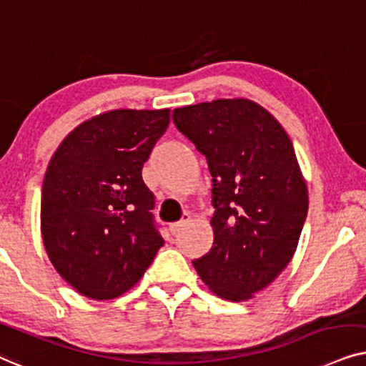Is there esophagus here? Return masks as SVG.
I'll use <instances>...</instances> for the list:
<instances>
[{
	"label": "esophagus",
	"instance_id": "34e87169",
	"mask_svg": "<svg viewBox=\"0 0 366 366\" xmlns=\"http://www.w3.org/2000/svg\"><path fill=\"white\" fill-rule=\"evenodd\" d=\"M189 221H191V214H189V212L182 214V219H180L179 222H174V224H170V226H169L170 234H177V232L180 231V229L186 226V224H187Z\"/></svg>",
	"mask_w": 366,
	"mask_h": 366
}]
</instances>
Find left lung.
Listing matches in <instances>:
<instances>
[{
  "label": "left lung",
  "instance_id": "left-lung-1",
  "mask_svg": "<svg viewBox=\"0 0 366 366\" xmlns=\"http://www.w3.org/2000/svg\"><path fill=\"white\" fill-rule=\"evenodd\" d=\"M212 175L211 251L192 264L217 296L246 301L290 264L308 191L280 122L246 99H221L172 112Z\"/></svg>",
  "mask_w": 366,
  "mask_h": 366
}]
</instances>
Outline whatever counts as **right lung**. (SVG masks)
<instances>
[{
	"instance_id": "obj_1",
	"label": "right lung",
	"mask_w": 366,
	"mask_h": 366,
	"mask_svg": "<svg viewBox=\"0 0 366 366\" xmlns=\"http://www.w3.org/2000/svg\"><path fill=\"white\" fill-rule=\"evenodd\" d=\"M170 110H112L78 125L41 189L43 244L63 280L92 300L129 291L164 246L142 167Z\"/></svg>"
}]
</instances>
